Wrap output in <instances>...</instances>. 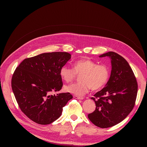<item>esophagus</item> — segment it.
Listing matches in <instances>:
<instances>
[{"instance_id": "obj_1", "label": "esophagus", "mask_w": 147, "mask_h": 147, "mask_svg": "<svg viewBox=\"0 0 147 147\" xmlns=\"http://www.w3.org/2000/svg\"><path fill=\"white\" fill-rule=\"evenodd\" d=\"M74 98H75V99H81V100L83 99V97H82V96H78L74 95Z\"/></svg>"}]
</instances>
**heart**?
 <instances>
[{
	"mask_svg": "<svg viewBox=\"0 0 147 147\" xmlns=\"http://www.w3.org/2000/svg\"><path fill=\"white\" fill-rule=\"evenodd\" d=\"M72 65L73 69L64 65L59 70L60 77L66 83L72 82L77 75H81L79 83L64 87L67 92L76 95H83L90 89L92 91L100 90L109 81L110 70L107 65H98L91 59H83L75 61Z\"/></svg>",
	"mask_w": 147,
	"mask_h": 147,
	"instance_id": "1",
	"label": "heart"
}]
</instances>
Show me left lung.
<instances>
[{
  "label": "left lung",
  "instance_id": "8db88e82",
  "mask_svg": "<svg viewBox=\"0 0 147 147\" xmlns=\"http://www.w3.org/2000/svg\"><path fill=\"white\" fill-rule=\"evenodd\" d=\"M106 56L111 59L110 77L105 86L91 98L96 107L88 115L100 128L113 126L127 117L135 105L138 90L136 78L126 59L113 51L99 57Z\"/></svg>",
  "mask_w": 147,
  "mask_h": 147
}]
</instances>
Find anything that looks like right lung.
<instances>
[{"instance_id":"1","label":"right lung","mask_w":147,"mask_h":147,"mask_svg":"<svg viewBox=\"0 0 147 147\" xmlns=\"http://www.w3.org/2000/svg\"><path fill=\"white\" fill-rule=\"evenodd\" d=\"M70 57L66 52L42 53L24 59L15 69L11 78L13 94L21 110L35 123L55 121L72 99L69 92L51 94L63 87L59 70Z\"/></svg>"}]
</instances>
